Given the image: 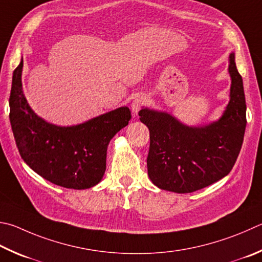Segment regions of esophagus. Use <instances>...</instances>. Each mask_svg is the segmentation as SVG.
<instances>
[{
	"label": "esophagus",
	"instance_id": "1",
	"mask_svg": "<svg viewBox=\"0 0 262 262\" xmlns=\"http://www.w3.org/2000/svg\"><path fill=\"white\" fill-rule=\"evenodd\" d=\"M146 101H147V98H146V96H144V95H137L134 101H133V103H132V111H133V113H134V116L137 115V112L141 110V107L144 105Z\"/></svg>",
	"mask_w": 262,
	"mask_h": 262
}]
</instances>
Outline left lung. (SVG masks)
<instances>
[{"label": "left lung", "mask_w": 262, "mask_h": 262, "mask_svg": "<svg viewBox=\"0 0 262 262\" xmlns=\"http://www.w3.org/2000/svg\"><path fill=\"white\" fill-rule=\"evenodd\" d=\"M231 85L222 116L203 126H188L166 111L142 107L140 120L150 130L147 174L159 189L189 193L229 174L239 155L246 127L243 79L229 55Z\"/></svg>", "instance_id": "8db88e82"}]
</instances>
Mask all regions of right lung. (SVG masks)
Listing matches in <instances>:
<instances>
[{"instance_id": "add662e5", "label": "right lung", "mask_w": 262, "mask_h": 262, "mask_svg": "<svg viewBox=\"0 0 262 262\" xmlns=\"http://www.w3.org/2000/svg\"><path fill=\"white\" fill-rule=\"evenodd\" d=\"M23 57L13 71L10 123L24 161L46 180L68 189H88L101 182L107 145L128 125L127 106L72 126H57L32 110L23 92Z\"/></svg>"}]
</instances>
